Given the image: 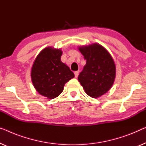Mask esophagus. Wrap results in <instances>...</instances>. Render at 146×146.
Returning <instances> with one entry per match:
<instances>
[{"mask_svg": "<svg viewBox=\"0 0 146 146\" xmlns=\"http://www.w3.org/2000/svg\"><path fill=\"white\" fill-rule=\"evenodd\" d=\"M75 77L77 78V77H78V75H79V71H75Z\"/></svg>", "mask_w": 146, "mask_h": 146, "instance_id": "obj_1", "label": "esophagus"}]
</instances>
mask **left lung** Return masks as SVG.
Masks as SVG:
<instances>
[{"label":"left lung","mask_w":146,"mask_h":146,"mask_svg":"<svg viewBox=\"0 0 146 146\" xmlns=\"http://www.w3.org/2000/svg\"><path fill=\"white\" fill-rule=\"evenodd\" d=\"M86 65L78 80L89 96L96 98L110 90L113 84L116 67L111 54L102 45L94 43L79 48Z\"/></svg>","instance_id":"8db88e82"}]
</instances>
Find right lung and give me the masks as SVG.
<instances>
[{
  "mask_svg": "<svg viewBox=\"0 0 146 146\" xmlns=\"http://www.w3.org/2000/svg\"><path fill=\"white\" fill-rule=\"evenodd\" d=\"M62 51L47 47L36 56L33 65L31 77L36 90L49 99L58 97L65 84L75 77L69 67L62 62Z\"/></svg>",
  "mask_w": 146,
  "mask_h": 146,
  "instance_id": "obj_1",
  "label": "right lung"
}]
</instances>
